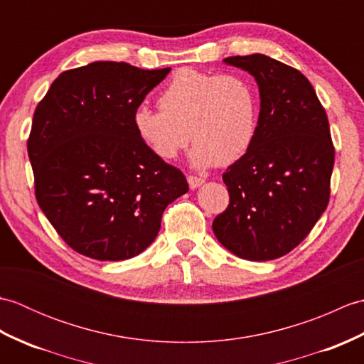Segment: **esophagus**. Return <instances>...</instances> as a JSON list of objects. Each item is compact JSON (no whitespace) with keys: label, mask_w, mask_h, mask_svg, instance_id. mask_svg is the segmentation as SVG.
<instances>
[{"label":"esophagus","mask_w":364,"mask_h":364,"mask_svg":"<svg viewBox=\"0 0 364 364\" xmlns=\"http://www.w3.org/2000/svg\"><path fill=\"white\" fill-rule=\"evenodd\" d=\"M188 183H189V186H191L192 189H197V188L202 186V184L205 183V180H203V178H200V176L189 175V176H188Z\"/></svg>","instance_id":"1"}]
</instances>
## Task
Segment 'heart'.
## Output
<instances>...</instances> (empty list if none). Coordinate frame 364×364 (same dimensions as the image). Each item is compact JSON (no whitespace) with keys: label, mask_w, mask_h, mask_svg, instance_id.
<instances>
[{"label":"heart","mask_w":364,"mask_h":364,"mask_svg":"<svg viewBox=\"0 0 364 364\" xmlns=\"http://www.w3.org/2000/svg\"><path fill=\"white\" fill-rule=\"evenodd\" d=\"M159 111L139 106L136 134L159 159L172 161L189 141L196 142V167L230 166L252 146L258 128V95L237 73L180 68L159 95Z\"/></svg>","instance_id":"obj_1"}]
</instances>
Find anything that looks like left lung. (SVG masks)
<instances>
[{"mask_svg": "<svg viewBox=\"0 0 364 364\" xmlns=\"http://www.w3.org/2000/svg\"><path fill=\"white\" fill-rule=\"evenodd\" d=\"M223 63L253 76L261 105L252 146L222 175L230 205L213 231L239 258L275 259L304 241L328 205L335 162L328 119L296 68L264 54Z\"/></svg>", "mask_w": 364, "mask_h": 364, "instance_id": "left-lung-1", "label": "left lung"}]
</instances>
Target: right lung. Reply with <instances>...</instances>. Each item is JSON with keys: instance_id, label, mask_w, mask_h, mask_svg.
<instances>
[{"instance_id": "obj_1", "label": "right lung", "mask_w": 364, "mask_h": 364, "mask_svg": "<svg viewBox=\"0 0 364 364\" xmlns=\"http://www.w3.org/2000/svg\"><path fill=\"white\" fill-rule=\"evenodd\" d=\"M168 72L98 60L60 73L36 107L28 154L37 203L84 257H136L158 236L167 205L189 191L181 170L146 149L133 125Z\"/></svg>"}]
</instances>
